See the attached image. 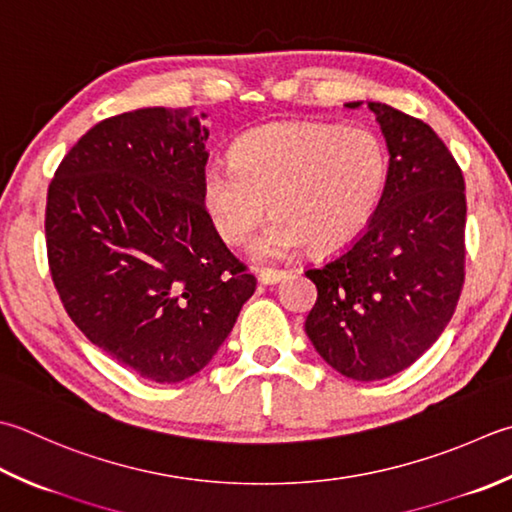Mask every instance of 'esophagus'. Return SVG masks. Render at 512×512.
I'll return each instance as SVG.
<instances>
[{
    "label": "esophagus",
    "mask_w": 512,
    "mask_h": 512,
    "mask_svg": "<svg viewBox=\"0 0 512 512\" xmlns=\"http://www.w3.org/2000/svg\"><path fill=\"white\" fill-rule=\"evenodd\" d=\"M286 277H288L286 270H277V268H262V270H259V275H257L259 282L266 284V286L279 284V282H282V279H286Z\"/></svg>",
    "instance_id": "obj_1"
}]
</instances>
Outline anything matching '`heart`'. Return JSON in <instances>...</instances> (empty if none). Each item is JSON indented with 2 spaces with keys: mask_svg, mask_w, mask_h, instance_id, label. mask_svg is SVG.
<instances>
[{
  "mask_svg": "<svg viewBox=\"0 0 512 512\" xmlns=\"http://www.w3.org/2000/svg\"><path fill=\"white\" fill-rule=\"evenodd\" d=\"M388 150L370 128L322 122L259 126L233 148V162L202 170V199L215 233L244 244L268 202L275 217L255 239L259 262H275L313 246L333 253L368 228L388 184Z\"/></svg>",
  "mask_w": 512,
  "mask_h": 512,
  "instance_id": "obj_1",
  "label": "heart"
}]
</instances>
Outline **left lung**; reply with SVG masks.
<instances>
[{
  "instance_id": "8db88e82",
  "label": "left lung",
  "mask_w": 512,
  "mask_h": 512,
  "mask_svg": "<svg viewBox=\"0 0 512 512\" xmlns=\"http://www.w3.org/2000/svg\"><path fill=\"white\" fill-rule=\"evenodd\" d=\"M359 108L362 102H350ZM386 139L388 184L368 228L308 268L317 302L306 335L357 382L402 373L444 333L464 286V175L422 119L368 102Z\"/></svg>"
}]
</instances>
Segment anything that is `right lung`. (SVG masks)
<instances>
[{
  "label": "right lung",
  "mask_w": 512,
  "mask_h": 512,
  "mask_svg": "<svg viewBox=\"0 0 512 512\" xmlns=\"http://www.w3.org/2000/svg\"><path fill=\"white\" fill-rule=\"evenodd\" d=\"M204 117L193 108L108 117L48 186V266L68 317L157 384L199 373L257 284L206 215Z\"/></svg>",
  "instance_id": "right-lung-1"
}]
</instances>
